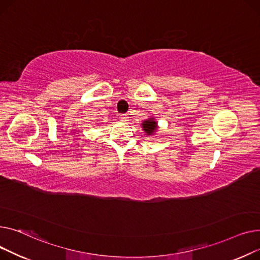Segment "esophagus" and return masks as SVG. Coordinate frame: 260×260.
I'll use <instances>...</instances> for the list:
<instances>
[{"instance_id":"1","label":"esophagus","mask_w":260,"mask_h":260,"mask_svg":"<svg viewBox=\"0 0 260 260\" xmlns=\"http://www.w3.org/2000/svg\"><path fill=\"white\" fill-rule=\"evenodd\" d=\"M119 118H120L121 121H127L129 117H128L127 114H120V115H119Z\"/></svg>"}]
</instances>
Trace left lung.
I'll return each mask as SVG.
<instances>
[{"label":"left lung","mask_w":260,"mask_h":260,"mask_svg":"<svg viewBox=\"0 0 260 260\" xmlns=\"http://www.w3.org/2000/svg\"><path fill=\"white\" fill-rule=\"evenodd\" d=\"M143 130L146 132V135H152L157 130V123L154 118H148L143 121Z\"/></svg>","instance_id":"8db88e82"}]
</instances>
